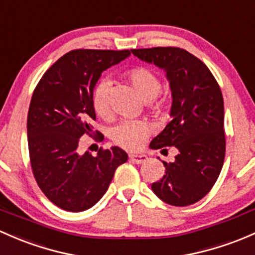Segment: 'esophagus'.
Instances as JSON below:
<instances>
[{
	"instance_id": "obj_1",
	"label": "esophagus",
	"mask_w": 255,
	"mask_h": 255,
	"mask_svg": "<svg viewBox=\"0 0 255 255\" xmlns=\"http://www.w3.org/2000/svg\"><path fill=\"white\" fill-rule=\"evenodd\" d=\"M129 160L132 162H135V163H143L148 160V156L144 154H130Z\"/></svg>"
}]
</instances>
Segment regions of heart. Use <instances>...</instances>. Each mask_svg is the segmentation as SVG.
Masks as SVG:
<instances>
[{
	"instance_id": "b5f03b06",
	"label": "heart",
	"mask_w": 255,
	"mask_h": 255,
	"mask_svg": "<svg viewBox=\"0 0 255 255\" xmlns=\"http://www.w3.org/2000/svg\"><path fill=\"white\" fill-rule=\"evenodd\" d=\"M126 78L133 85L141 99L148 101L149 109L155 112H161L165 109V101L156 100L160 92V80L156 74L145 67H136L129 69L126 73ZM109 80H103L95 87L92 96L93 107L96 114L101 117H107L110 115L109 105ZM150 134V127L148 123L143 121L126 120L119 123L112 129V140L117 145L128 150H136L143 145Z\"/></svg>"
}]
</instances>
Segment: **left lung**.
<instances>
[{"label": "left lung", "instance_id": "left-lung-1", "mask_svg": "<svg viewBox=\"0 0 255 255\" xmlns=\"http://www.w3.org/2000/svg\"><path fill=\"white\" fill-rule=\"evenodd\" d=\"M139 60L165 71L172 105L168 123L150 143L151 149L167 151L175 146L173 162H163L165 175L151 184L162 202L187 206L204 198L221 172L226 140L224 99L210 69L199 58L179 47L132 50Z\"/></svg>", "mask_w": 255, "mask_h": 255}]
</instances>
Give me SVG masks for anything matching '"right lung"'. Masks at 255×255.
Here are the masks:
<instances>
[{"mask_svg":"<svg viewBox=\"0 0 255 255\" xmlns=\"http://www.w3.org/2000/svg\"><path fill=\"white\" fill-rule=\"evenodd\" d=\"M130 51L73 50L63 55L37 83L28 112V146L37 186L50 202L67 211H84L105 194L115 171L128 160L119 146L79 154V139L96 119L92 96L101 73Z\"/></svg>","mask_w":255,"mask_h":255,"instance_id":"1","label":"right lung"}]
</instances>
